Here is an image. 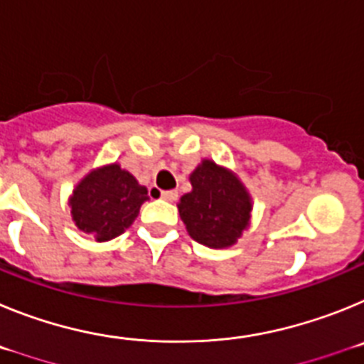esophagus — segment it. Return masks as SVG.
Instances as JSON below:
<instances>
[{
    "label": "esophagus",
    "mask_w": 364,
    "mask_h": 364,
    "mask_svg": "<svg viewBox=\"0 0 364 364\" xmlns=\"http://www.w3.org/2000/svg\"><path fill=\"white\" fill-rule=\"evenodd\" d=\"M160 197L167 202H175L176 198H178V193H176L175 189H169V191H162V195H160Z\"/></svg>",
    "instance_id": "34e87169"
}]
</instances>
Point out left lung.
<instances>
[{
    "label": "left lung",
    "mask_w": 364,
    "mask_h": 364,
    "mask_svg": "<svg viewBox=\"0 0 364 364\" xmlns=\"http://www.w3.org/2000/svg\"><path fill=\"white\" fill-rule=\"evenodd\" d=\"M191 186L193 191L178 204L189 235L204 246H231L250 222L252 200L244 186L211 160L193 171Z\"/></svg>",
    "instance_id": "1"
}]
</instances>
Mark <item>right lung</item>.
Returning a JSON list of instances; mask_svg holds the SVG:
<instances>
[{"instance_id":"1","label":"right lung","mask_w":364,"mask_h":364,"mask_svg":"<svg viewBox=\"0 0 364 364\" xmlns=\"http://www.w3.org/2000/svg\"><path fill=\"white\" fill-rule=\"evenodd\" d=\"M147 198V189L131 173L112 164L89 173L80 182L70 198V213L80 230L105 242L133 224Z\"/></svg>"}]
</instances>
